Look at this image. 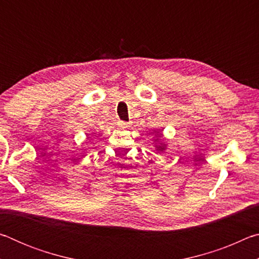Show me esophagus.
<instances>
[{
  "instance_id": "34e87169",
  "label": "esophagus",
  "mask_w": 259,
  "mask_h": 259,
  "mask_svg": "<svg viewBox=\"0 0 259 259\" xmlns=\"http://www.w3.org/2000/svg\"><path fill=\"white\" fill-rule=\"evenodd\" d=\"M117 124H119L120 126H126V125H128V123H126L125 121H122V120H119V122H117Z\"/></svg>"
}]
</instances>
